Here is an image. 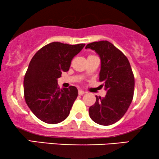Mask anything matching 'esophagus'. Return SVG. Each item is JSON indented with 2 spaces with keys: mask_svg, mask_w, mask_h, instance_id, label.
<instances>
[{
  "mask_svg": "<svg viewBox=\"0 0 159 159\" xmlns=\"http://www.w3.org/2000/svg\"><path fill=\"white\" fill-rule=\"evenodd\" d=\"M78 94H79L80 95H82L84 94V92L82 90H78Z\"/></svg>",
  "mask_w": 159,
  "mask_h": 159,
  "instance_id": "esophagus-1",
  "label": "esophagus"
}]
</instances>
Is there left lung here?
Returning <instances> with one entry per match:
<instances>
[{"mask_svg": "<svg viewBox=\"0 0 159 159\" xmlns=\"http://www.w3.org/2000/svg\"><path fill=\"white\" fill-rule=\"evenodd\" d=\"M85 48L94 50L101 58L99 81L107 91L104 98L95 96L89 114L98 125H113L122 118L133 99L134 77L131 66L125 54L107 40L89 43Z\"/></svg>", "mask_w": 159, "mask_h": 159, "instance_id": "left-lung-1", "label": "left lung"}]
</instances>
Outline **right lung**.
I'll return each instance as SVG.
<instances>
[{"instance_id":"add662e5","label":"right lung","mask_w":159,"mask_h":159,"mask_svg":"<svg viewBox=\"0 0 159 159\" xmlns=\"http://www.w3.org/2000/svg\"><path fill=\"white\" fill-rule=\"evenodd\" d=\"M84 45L51 43L30 61L24 79V94L28 107L41 121L58 124L69 116L78 90L75 86L61 90L57 79L63 71H69L74 56Z\"/></svg>"}]
</instances>
